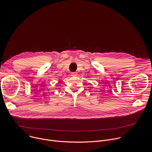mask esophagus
Wrapping results in <instances>:
<instances>
[{"label":"esophagus","instance_id":"obj_1","mask_svg":"<svg viewBox=\"0 0 152 152\" xmlns=\"http://www.w3.org/2000/svg\"><path fill=\"white\" fill-rule=\"evenodd\" d=\"M71 75H72V76H76L77 75V73L76 72H72V73H71Z\"/></svg>","mask_w":152,"mask_h":152}]
</instances>
